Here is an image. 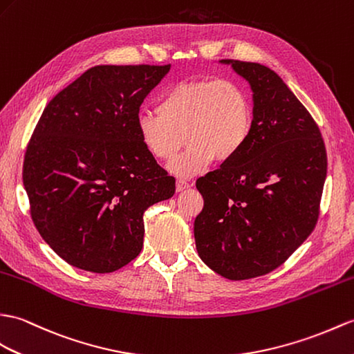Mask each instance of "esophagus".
Segmentation results:
<instances>
[{"instance_id":"obj_1","label":"esophagus","mask_w":354,"mask_h":354,"mask_svg":"<svg viewBox=\"0 0 354 354\" xmlns=\"http://www.w3.org/2000/svg\"><path fill=\"white\" fill-rule=\"evenodd\" d=\"M188 187H190V183H187V180H184V179L176 180V192H184Z\"/></svg>"}]
</instances>
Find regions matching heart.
Wrapping results in <instances>:
<instances>
[{"label": "heart", "instance_id": "b5f03b06", "mask_svg": "<svg viewBox=\"0 0 354 354\" xmlns=\"http://www.w3.org/2000/svg\"><path fill=\"white\" fill-rule=\"evenodd\" d=\"M253 129V105L245 88L231 80L199 78L171 86L157 111L136 119L140 143L152 158L170 161L179 178H192L216 162H229L248 145Z\"/></svg>", "mask_w": 354, "mask_h": 354}]
</instances>
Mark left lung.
<instances>
[{
	"instance_id": "1",
	"label": "left lung",
	"mask_w": 354,
	"mask_h": 354,
	"mask_svg": "<svg viewBox=\"0 0 354 354\" xmlns=\"http://www.w3.org/2000/svg\"><path fill=\"white\" fill-rule=\"evenodd\" d=\"M220 63L249 83L253 129L232 161L196 180L203 209L194 240L211 270L244 281L282 266L314 231L327 157L317 123L274 71Z\"/></svg>"
}]
</instances>
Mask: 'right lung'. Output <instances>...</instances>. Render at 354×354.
<instances>
[{
  "label": "right lung",
  "mask_w": 354,
  "mask_h": 354,
  "mask_svg": "<svg viewBox=\"0 0 354 354\" xmlns=\"http://www.w3.org/2000/svg\"><path fill=\"white\" fill-rule=\"evenodd\" d=\"M170 64L86 71L40 116L24 160L32 223L68 264L111 273L138 257L143 214L175 194L136 131L140 105Z\"/></svg>",
  "instance_id": "add662e5"
}]
</instances>
